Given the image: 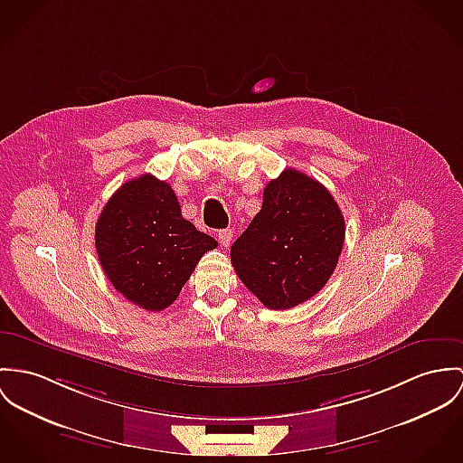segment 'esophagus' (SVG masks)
Wrapping results in <instances>:
<instances>
[{
    "instance_id": "obj_1",
    "label": "esophagus",
    "mask_w": 463,
    "mask_h": 463,
    "mask_svg": "<svg viewBox=\"0 0 463 463\" xmlns=\"http://www.w3.org/2000/svg\"><path fill=\"white\" fill-rule=\"evenodd\" d=\"M232 239H233V232H232L230 228L217 232V241H219V244H221L222 248H228V246L232 244Z\"/></svg>"
}]
</instances>
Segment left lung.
<instances>
[{"label":"left lung","mask_w":463,"mask_h":463,"mask_svg":"<svg viewBox=\"0 0 463 463\" xmlns=\"http://www.w3.org/2000/svg\"><path fill=\"white\" fill-rule=\"evenodd\" d=\"M345 219L315 178L285 169L263 191L261 211L232 246L241 281L269 309H290L320 292L337 265Z\"/></svg>","instance_id":"left-lung-1"}]
</instances>
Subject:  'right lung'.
<instances>
[{"instance_id": "right-lung-1", "label": "right lung", "mask_w": 463, "mask_h": 463, "mask_svg": "<svg viewBox=\"0 0 463 463\" xmlns=\"http://www.w3.org/2000/svg\"><path fill=\"white\" fill-rule=\"evenodd\" d=\"M95 248L117 292L143 309L163 311L217 242L184 219L168 182L146 173L108 200L95 226Z\"/></svg>"}]
</instances>
